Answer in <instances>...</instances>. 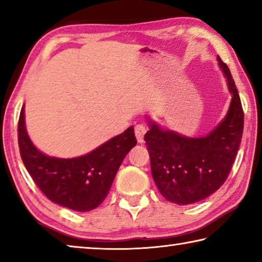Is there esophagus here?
Listing matches in <instances>:
<instances>
[{
	"mask_svg": "<svg viewBox=\"0 0 262 262\" xmlns=\"http://www.w3.org/2000/svg\"><path fill=\"white\" fill-rule=\"evenodd\" d=\"M145 133H147V129H145V127L143 125L135 126V136L139 143H143L144 142Z\"/></svg>",
	"mask_w": 262,
	"mask_h": 262,
	"instance_id": "1",
	"label": "esophagus"
}]
</instances>
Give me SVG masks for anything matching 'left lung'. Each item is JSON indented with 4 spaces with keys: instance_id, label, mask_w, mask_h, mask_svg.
I'll use <instances>...</instances> for the list:
<instances>
[{
    "instance_id": "8db88e82",
    "label": "left lung",
    "mask_w": 262,
    "mask_h": 262,
    "mask_svg": "<svg viewBox=\"0 0 262 262\" xmlns=\"http://www.w3.org/2000/svg\"><path fill=\"white\" fill-rule=\"evenodd\" d=\"M227 78L231 103L225 118L203 137H187L163 129L148 119L144 141L155 184L164 198L179 206L210 196L229 177L241 145L244 112L228 66L217 56Z\"/></svg>"
}]
</instances>
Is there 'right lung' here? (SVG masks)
<instances>
[{
	"instance_id": "add662e5",
	"label": "right lung",
	"mask_w": 262,
	"mask_h": 262,
	"mask_svg": "<svg viewBox=\"0 0 262 262\" xmlns=\"http://www.w3.org/2000/svg\"><path fill=\"white\" fill-rule=\"evenodd\" d=\"M24 118L23 106L18 145L26 170L48 200L76 211L92 210L105 200L122 161L137 143L134 128L129 127L84 156L51 157L31 142Z\"/></svg>"
}]
</instances>
